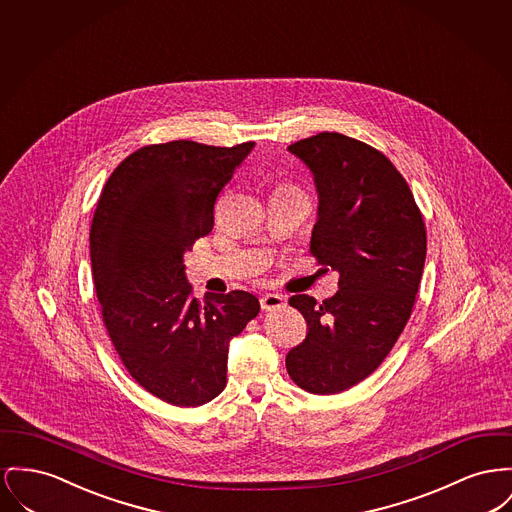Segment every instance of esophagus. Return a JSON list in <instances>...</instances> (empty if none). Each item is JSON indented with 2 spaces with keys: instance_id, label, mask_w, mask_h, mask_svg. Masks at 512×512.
Instances as JSON below:
<instances>
[{
  "instance_id": "obj_1",
  "label": "esophagus",
  "mask_w": 512,
  "mask_h": 512,
  "mask_svg": "<svg viewBox=\"0 0 512 512\" xmlns=\"http://www.w3.org/2000/svg\"><path fill=\"white\" fill-rule=\"evenodd\" d=\"M280 305H284V296H280V294H265V296H261V309L263 311H271V309H276Z\"/></svg>"
}]
</instances>
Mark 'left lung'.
<instances>
[{"instance_id": "obj_1", "label": "left lung", "mask_w": 512, "mask_h": 512, "mask_svg": "<svg viewBox=\"0 0 512 512\" xmlns=\"http://www.w3.org/2000/svg\"><path fill=\"white\" fill-rule=\"evenodd\" d=\"M319 193L311 255L338 271V292L290 305L307 336L286 356L292 381L313 394H336L369 377L404 331L427 251L425 224L402 174L383 152L342 133L290 145Z\"/></svg>"}]
</instances>
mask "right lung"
I'll use <instances>...</instances> for the list:
<instances>
[{
    "mask_svg": "<svg viewBox=\"0 0 512 512\" xmlns=\"http://www.w3.org/2000/svg\"><path fill=\"white\" fill-rule=\"evenodd\" d=\"M255 143L149 145L106 181L91 226L102 321L129 375L160 400L201 406L226 387L228 344L257 317L243 290L191 296L183 255L214 226V203Z\"/></svg>",
    "mask_w": 512,
    "mask_h": 512,
    "instance_id": "right-lung-1",
    "label": "right lung"
}]
</instances>
